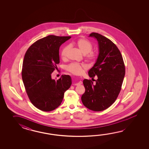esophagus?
<instances>
[{
    "label": "esophagus",
    "mask_w": 149,
    "mask_h": 149,
    "mask_svg": "<svg viewBox=\"0 0 149 149\" xmlns=\"http://www.w3.org/2000/svg\"><path fill=\"white\" fill-rule=\"evenodd\" d=\"M82 84V82L81 81H78V82H76L75 84H74V85L76 86H78L80 85H81Z\"/></svg>",
    "instance_id": "1"
}]
</instances>
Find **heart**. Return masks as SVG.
Wrapping results in <instances>:
<instances>
[{
	"instance_id": "1",
	"label": "heart",
	"mask_w": 149,
	"mask_h": 149,
	"mask_svg": "<svg viewBox=\"0 0 149 149\" xmlns=\"http://www.w3.org/2000/svg\"><path fill=\"white\" fill-rule=\"evenodd\" d=\"M70 46L75 45L79 48V50L85 55V57L89 61H94L97 58V54L96 52L92 51L93 45L91 42L85 38H80L77 41L71 42ZM69 46H66L64 47L60 52L61 57L65 60L67 58V53L69 49ZM86 65L82 63H79L77 62H72L67 65L65 67V69L71 73L76 74L80 75L86 69Z\"/></svg>"
}]
</instances>
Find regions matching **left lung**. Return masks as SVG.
Here are the masks:
<instances>
[{
	"instance_id": "obj_1",
	"label": "left lung",
	"mask_w": 149,
	"mask_h": 149,
	"mask_svg": "<svg viewBox=\"0 0 149 149\" xmlns=\"http://www.w3.org/2000/svg\"><path fill=\"white\" fill-rule=\"evenodd\" d=\"M98 41L99 55L94 65L88 71V75L98 79L94 84L84 79L85 92L81 96L83 104L89 110L101 111L110 107L120 93L125 74L123 58L117 46L109 39L98 33L92 32Z\"/></svg>"
}]
</instances>
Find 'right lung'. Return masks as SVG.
<instances>
[{"instance_id":"obj_1","label":"right lung","mask_w":149,"mask_h":149,"mask_svg":"<svg viewBox=\"0 0 149 149\" xmlns=\"http://www.w3.org/2000/svg\"><path fill=\"white\" fill-rule=\"evenodd\" d=\"M71 38L49 35L35 42L25 53L22 78L25 91L32 104L41 111L54 110L61 104L65 92L71 85L69 75L58 80L52 78L60 63L59 48Z\"/></svg>"}]
</instances>
